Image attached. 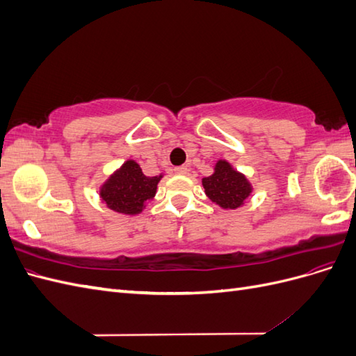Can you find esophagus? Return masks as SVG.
Instances as JSON below:
<instances>
[{
	"instance_id": "obj_1",
	"label": "esophagus",
	"mask_w": 356,
	"mask_h": 356,
	"mask_svg": "<svg viewBox=\"0 0 356 356\" xmlns=\"http://www.w3.org/2000/svg\"><path fill=\"white\" fill-rule=\"evenodd\" d=\"M174 170H175V174H178V175H187L190 172V168L188 166H178Z\"/></svg>"
}]
</instances>
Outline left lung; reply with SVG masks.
<instances>
[{
  "instance_id": "1",
  "label": "left lung",
  "mask_w": 356,
  "mask_h": 356,
  "mask_svg": "<svg viewBox=\"0 0 356 356\" xmlns=\"http://www.w3.org/2000/svg\"><path fill=\"white\" fill-rule=\"evenodd\" d=\"M202 184L207 196L224 209L239 208L251 193L250 182L225 160L215 165L213 174L203 178Z\"/></svg>"
}]
</instances>
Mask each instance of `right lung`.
<instances>
[{
  "label": "right lung",
  "mask_w": 356,
  "mask_h": 356,
  "mask_svg": "<svg viewBox=\"0 0 356 356\" xmlns=\"http://www.w3.org/2000/svg\"><path fill=\"white\" fill-rule=\"evenodd\" d=\"M160 177H145L143 169L134 160L117 170L101 188V197L110 209L134 215L141 212L147 200L153 199Z\"/></svg>",
  "instance_id": "1"
}]
</instances>
